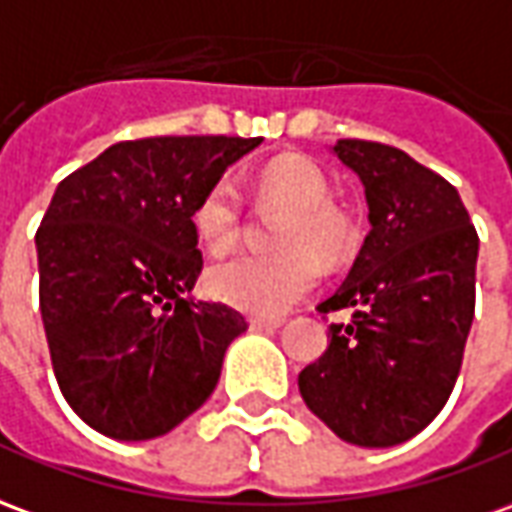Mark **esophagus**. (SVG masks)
I'll list each match as a JSON object with an SVG mask.
<instances>
[{"label": "esophagus", "instance_id": "34e87169", "mask_svg": "<svg viewBox=\"0 0 512 512\" xmlns=\"http://www.w3.org/2000/svg\"><path fill=\"white\" fill-rule=\"evenodd\" d=\"M249 327L257 332H271V330H280L282 321L280 318H249Z\"/></svg>", "mask_w": 512, "mask_h": 512}]
</instances>
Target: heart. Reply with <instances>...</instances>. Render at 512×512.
<instances>
[{
    "label": "heart",
    "instance_id": "b5f03b06",
    "mask_svg": "<svg viewBox=\"0 0 512 512\" xmlns=\"http://www.w3.org/2000/svg\"><path fill=\"white\" fill-rule=\"evenodd\" d=\"M263 205L285 210L277 232L280 255H235L207 268L205 288L221 305L252 316H282L318 280V263L338 266L357 244L355 219L332 202L330 180L305 157H280L255 180ZM196 241L210 255L227 252L241 232V207L230 182L210 185L196 202Z\"/></svg>",
    "mask_w": 512,
    "mask_h": 512
}]
</instances>
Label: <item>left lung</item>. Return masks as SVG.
Instances as JSON below:
<instances>
[{
  "label": "left lung",
  "mask_w": 512,
  "mask_h": 512,
  "mask_svg": "<svg viewBox=\"0 0 512 512\" xmlns=\"http://www.w3.org/2000/svg\"><path fill=\"white\" fill-rule=\"evenodd\" d=\"M332 155L363 182L371 232L349 277L318 310H349L299 374L305 405L341 441H410L455 388L474 321L480 238L455 185L402 149L338 141Z\"/></svg>",
  "instance_id": "8db88e82"
}]
</instances>
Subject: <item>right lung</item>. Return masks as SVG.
I'll return each mask as SVG.
<instances>
[{
    "label": "right lung",
    "mask_w": 512,
    "mask_h": 512,
    "mask_svg": "<svg viewBox=\"0 0 512 512\" xmlns=\"http://www.w3.org/2000/svg\"><path fill=\"white\" fill-rule=\"evenodd\" d=\"M263 138L121 141L57 185L35 232L41 318L71 410L116 441H149L205 405L238 310L191 296L196 202Z\"/></svg>",
    "instance_id": "obj_1"
}]
</instances>
